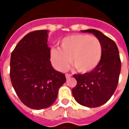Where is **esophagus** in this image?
Here are the masks:
<instances>
[{
  "label": "esophagus",
  "instance_id": "34e87169",
  "mask_svg": "<svg viewBox=\"0 0 129 129\" xmlns=\"http://www.w3.org/2000/svg\"><path fill=\"white\" fill-rule=\"evenodd\" d=\"M71 76H72L71 74H68V73H66V79L69 78V77H70Z\"/></svg>",
  "mask_w": 129,
  "mask_h": 129
}]
</instances>
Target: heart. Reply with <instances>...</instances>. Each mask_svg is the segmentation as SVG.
<instances>
[{
    "instance_id": "heart-1",
    "label": "heart",
    "mask_w": 129,
    "mask_h": 129,
    "mask_svg": "<svg viewBox=\"0 0 129 129\" xmlns=\"http://www.w3.org/2000/svg\"><path fill=\"white\" fill-rule=\"evenodd\" d=\"M102 54V44L97 37L73 34L61 41L60 48L51 50V61L57 70L63 72L69 66L70 60L71 66L77 72L85 73L97 66Z\"/></svg>"
}]
</instances>
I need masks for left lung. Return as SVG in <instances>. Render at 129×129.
<instances>
[{
  "label": "left lung",
  "mask_w": 129,
  "mask_h": 129,
  "mask_svg": "<svg viewBox=\"0 0 129 129\" xmlns=\"http://www.w3.org/2000/svg\"><path fill=\"white\" fill-rule=\"evenodd\" d=\"M95 34L102 44V54L100 63L89 73L73 77L77 85L72 90L77 102L86 107L95 108L107 102L117 86L121 70V60L117 45L99 30H82Z\"/></svg>",
  "instance_id": "1"
}]
</instances>
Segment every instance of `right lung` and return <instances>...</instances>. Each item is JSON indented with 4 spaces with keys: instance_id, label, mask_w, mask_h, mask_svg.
I'll return each instance as SVG.
<instances>
[{
    "instance_id": "right-lung-1",
    "label": "right lung",
    "mask_w": 129,
    "mask_h": 129,
    "mask_svg": "<svg viewBox=\"0 0 129 129\" xmlns=\"http://www.w3.org/2000/svg\"><path fill=\"white\" fill-rule=\"evenodd\" d=\"M48 30L26 34L11 54L10 79L18 98L25 105L41 110L56 100L66 79L52 67Z\"/></svg>"
}]
</instances>
